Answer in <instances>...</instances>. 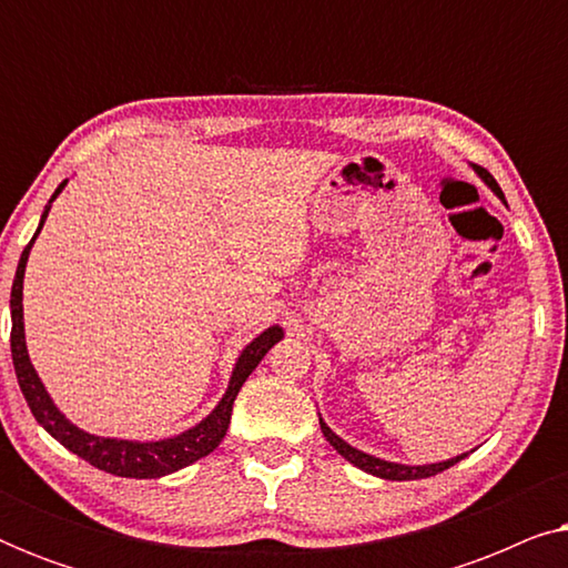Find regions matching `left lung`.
<instances>
[{"label": "left lung", "mask_w": 568, "mask_h": 568, "mask_svg": "<svg viewBox=\"0 0 568 568\" xmlns=\"http://www.w3.org/2000/svg\"><path fill=\"white\" fill-rule=\"evenodd\" d=\"M478 175L484 178V181L491 185V189L496 191V196L504 199V193L499 189V183L494 181V175L488 173V170L484 168H476ZM321 429L325 434V439L331 442L333 449H336L338 455H344L348 463H354L356 468H362L364 473H372V476L377 478H385V480H418V478H429V476H437V473L453 468L455 463H460L465 455H457L453 457V460H445V463H432V465H398V463H387V460H379V457H372L367 453H362V449H356L348 445V442H344L338 437V434L331 432V426H325V422L321 418Z\"/></svg>", "instance_id": "1"}]
</instances>
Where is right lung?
Here are the masks:
<instances>
[{
  "mask_svg": "<svg viewBox=\"0 0 568 568\" xmlns=\"http://www.w3.org/2000/svg\"><path fill=\"white\" fill-rule=\"evenodd\" d=\"M64 185H67V181L59 185L57 193L51 196V201L59 196ZM45 216H49V206H45V212L41 216L38 232H41ZM36 235H33V240H36ZM33 240H30V243L26 245V251H22L20 263H18V274H14V282H12L10 346H12L14 375H18L20 390H22V395H26V400H28L30 410H33L36 422L41 424L53 439L61 442L67 449H72L74 455H80L82 460L95 465L98 470L113 473V476H121V478H160V476H168V473L185 468V465L201 460V457H206L209 453H214L216 445L224 439V434H227L232 403H235L240 387H243L247 375L258 367V362L266 356L268 348L284 336L282 328L274 325V328L263 331L258 338H253L251 346H245V352L240 354V359L235 364V372H232L230 387H227V393H224V398L220 400V406H216L199 426H193V429L178 434V437H173V439H160V442H126V439L95 437V434L80 432L74 424H69L67 418L59 414V408L53 406V400L49 398V393H45L43 383L36 375L33 364H30V359H28L26 328H22V276H26V263H28L30 247H33Z\"/></svg>",
  "mask_w": 568,
  "mask_h": 568,
  "instance_id": "right-lung-1",
  "label": "right lung"
}]
</instances>
